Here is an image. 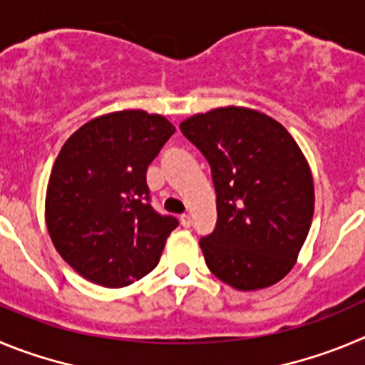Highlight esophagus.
<instances>
[{"label": "esophagus", "instance_id": "1", "mask_svg": "<svg viewBox=\"0 0 365 365\" xmlns=\"http://www.w3.org/2000/svg\"><path fill=\"white\" fill-rule=\"evenodd\" d=\"M180 223H182L183 227H190V215L180 216Z\"/></svg>", "mask_w": 365, "mask_h": 365}]
</instances>
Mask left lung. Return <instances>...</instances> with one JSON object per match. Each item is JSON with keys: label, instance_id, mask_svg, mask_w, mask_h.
Masks as SVG:
<instances>
[{"label": "left lung", "instance_id": "8db88e82", "mask_svg": "<svg viewBox=\"0 0 365 365\" xmlns=\"http://www.w3.org/2000/svg\"><path fill=\"white\" fill-rule=\"evenodd\" d=\"M211 165L215 231L200 240L209 271L238 291L280 282L311 229L314 185L304 153L282 123L247 107H218L180 123Z\"/></svg>", "mask_w": 365, "mask_h": 365}]
</instances>
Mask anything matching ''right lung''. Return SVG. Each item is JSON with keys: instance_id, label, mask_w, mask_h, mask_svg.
I'll list each match as a JSON object with an SVG mask.
<instances>
[{"instance_id": "obj_1", "label": "right lung", "mask_w": 365, "mask_h": 365, "mask_svg": "<svg viewBox=\"0 0 365 365\" xmlns=\"http://www.w3.org/2000/svg\"><path fill=\"white\" fill-rule=\"evenodd\" d=\"M175 130L162 114L127 109L87 121L63 143L45 222L56 251L85 280L125 287L158 265L178 220L150 207L145 175Z\"/></svg>"}]
</instances>
